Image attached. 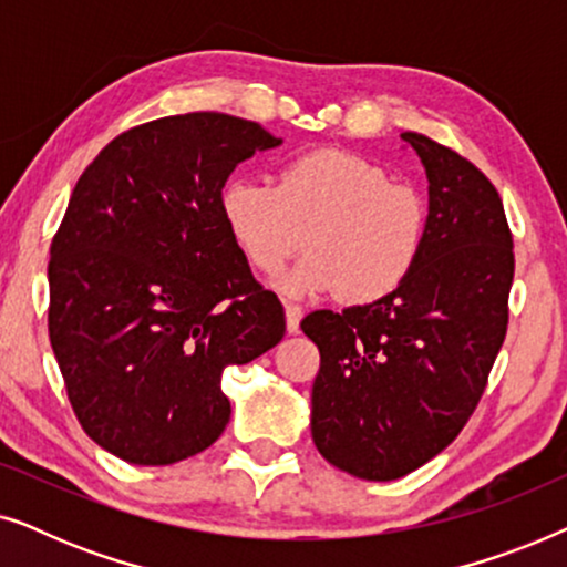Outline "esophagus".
I'll use <instances>...</instances> for the list:
<instances>
[{
  "mask_svg": "<svg viewBox=\"0 0 567 567\" xmlns=\"http://www.w3.org/2000/svg\"><path fill=\"white\" fill-rule=\"evenodd\" d=\"M301 307L299 305H286V330L291 332H299V322H301Z\"/></svg>",
  "mask_w": 567,
  "mask_h": 567,
  "instance_id": "esophagus-1",
  "label": "esophagus"
}]
</instances>
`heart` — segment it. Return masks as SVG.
Wrapping results in <instances>:
<instances>
[{
  "label": "heart",
  "instance_id": "1",
  "mask_svg": "<svg viewBox=\"0 0 567 567\" xmlns=\"http://www.w3.org/2000/svg\"><path fill=\"white\" fill-rule=\"evenodd\" d=\"M219 214L262 276L281 274L307 243L312 252L284 278L286 293L343 291L355 305L390 297L413 276L429 229L415 185L394 183L382 165L343 150L289 157L274 183L231 177L219 190Z\"/></svg>",
  "mask_w": 567,
  "mask_h": 567
}]
</instances>
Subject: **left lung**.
<instances>
[{"label": "left lung", "instance_id": "left-lung-1", "mask_svg": "<svg viewBox=\"0 0 567 567\" xmlns=\"http://www.w3.org/2000/svg\"><path fill=\"white\" fill-rule=\"evenodd\" d=\"M429 175V229L413 276L390 297L307 315L320 348L312 439L361 480L405 477L460 436L508 328L514 237L483 169L405 131Z\"/></svg>", "mask_w": 567, "mask_h": 567}]
</instances>
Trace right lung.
I'll list each match as a JSON object with an SVG mask.
<instances>
[{"label": "right lung", "instance_id": "obj_1", "mask_svg": "<svg viewBox=\"0 0 567 567\" xmlns=\"http://www.w3.org/2000/svg\"><path fill=\"white\" fill-rule=\"evenodd\" d=\"M281 138L200 111L115 136L51 243L49 336L87 436L128 464L204 452L229 423L221 371L274 348L284 307L219 214L239 162Z\"/></svg>", "mask_w": 567, "mask_h": 567}]
</instances>
